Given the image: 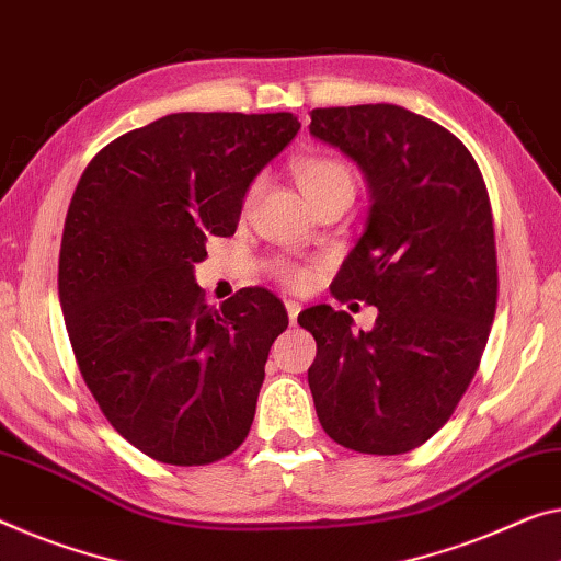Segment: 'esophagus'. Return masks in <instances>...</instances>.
<instances>
[{
  "instance_id": "esophagus-1",
  "label": "esophagus",
  "mask_w": 561,
  "mask_h": 561,
  "mask_svg": "<svg viewBox=\"0 0 561 561\" xmlns=\"http://www.w3.org/2000/svg\"><path fill=\"white\" fill-rule=\"evenodd\" d=\"M286 310H288V321H290V325H296L298 313H300V304H298V300H286Z\"/></svg>"
}]
</instances>
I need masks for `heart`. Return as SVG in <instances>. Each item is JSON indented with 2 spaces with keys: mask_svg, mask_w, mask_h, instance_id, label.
I'll return each instance as SVG.
<instances>
[{
  "mask_svg": "<svg viewBox=\"0 0 561 561\" xmlns=\"http://www.w3.org/2000/svg\"><path fill=\"white\" fill-rule=\"evenodd\" d=\"M293 175H296L300 191L306 193L310 205L321 203L323 197L339 193L353 195V191H356V175H353V170L343 160L329 158V154H306V158H298L293 162ZM257 191H261V180H255L251 185V191L245 195V203H253ZM273 271L286 286L293 288H304L310 278L306 268L286 261L275 263Z\"/></svg>",
  "mask_w": 561,
  "mask_h": 561,
  "instance_id": "heart-1",
  "label": "heart"
}]
</instances>
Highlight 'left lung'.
I'll list each match as a JSON object with an SVG mask.
<instances>
[{
	"label": "left lung",
	"mask_w": 561,
	"mask_h": 561,
	"mask_svg": "<svg viewBox=\"0 0 561 561\" xmlns=\"http://www.w3.org/2000/svg\"><path fill=\"white\" fill-rule=\"evenodd\" d=\"M310 135L356 162L370 193L331 293L378 308L358 333L346 310L298 316L318 348V421L346 449L407 454L451 419L486 348L499 275L484 178L459 137L399 105L318 107Z\"/></svg>",
	"instance_id": "1"
}]
</instances>
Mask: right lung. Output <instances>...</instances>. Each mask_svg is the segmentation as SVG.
<instances>
[{"mask_svg":"<svg viewBox=\"0 0 561 561\" xmlns=\"http://www.w3.org/2000/svg\"><path fill=\"white\" fill-rule=\"evenodd\" d=\"M298 130L290 112H175L112 140L75 187L57 275L67 333L100 411L154 461L203 467L251 431L288 313L265 288L210 308L193 268Z\"/></svg>","mask_w":561,"mask_h":561,"instance_id":"add662e5","label":"right lung"}]
</instances>
